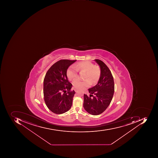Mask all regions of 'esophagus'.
Wrapping results in <instances>:
<instances>
[{"label":"esophagus","mask_w":158,"mask_h":158,"mask_svg":"<svg viewBox=\"0 0 158 158\" xmlns=\"http://www.w3.org/2000/svg\"><path fill=\"white\" fill-rule=\"evenodd\" d=\"M74 91H75V92H78V89H77V88H75V89H74Z\"/></svg>","instance_id":"34e87169"}]
</instances>
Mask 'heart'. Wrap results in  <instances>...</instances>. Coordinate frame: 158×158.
Returning <instances> with one entry per match:
<instances>
[{
    "label": "heart",
    "mask_w": 158,
    "mask_h": 158,
    "mask_svg": "<svg viewBox=\"0 0 158 158\" xmlns=\"http://www.w3.org/2000/svg\"><path fill=\"white\" fill-rule=\"evenodd\" d=\"M78 72H85L84 75L85 80L77 79L73 81V86L78 89H83L92 84L96 83L100 78L101 70L98 66L90 61H81L78 62L75 66H71L67 69L66 75L70 80L74 79L77 77Z\"/></svg>",
    "instance_id": "1"
}]
</instances>
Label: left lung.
Listing matches in <instances>:
<instances>
[{
    "label": "left lung",
    "mask_w": 158,
    "mask_h": 158,
    "mask_svg": "<svg viewBox=\"0 0 158 158\" xmlns=\"http://www.w3.org/2000/svg\"><path fill=\"white\" fill-rule=\"evenodd\" d=\"M101 69V75L96 85L88 89L90 96L84 94V107L93 115L100 114L107 108L114 92V78L109 68L101 60L95 59Z\"/></svg>",
    "instance_id": "1"
}]
</instances>
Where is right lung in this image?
Instances as JSON below:
<instances>
[{"mask_svg": "<svg viewBox=\"0 0 158 158\" xmlns=\"http://www.w3.org/2000/svg\"><path fill=\"white\" fill-rule=\"evenodd\" d=\"M77 61L62 59L55 63L47 72L44 80V97L48 108L56 114H64L72 105L75 92L66 75L67 69Z\"/></svg>", "mask_w": 158, "mask_h": 158, "instance_id": "obj_1", "label": "right lung"}]
</instances>
